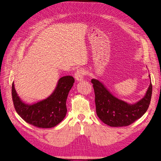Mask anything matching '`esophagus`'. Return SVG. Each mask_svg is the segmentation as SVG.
I'll return each mask as SVG.
<instances>
[{
    "instance_id": "obj_1",
    "label": "esophagus",
    "mask_w": 161,
    "mask_h": 161,
    "mask_svg": "<svg viewBox=\"0 0 161 161\" xmlns=\"http://www.w3.org/2000/svg\"><path fill=\"white\" fill-rule=\"evenodd\" d=\"M84 75H85L84 70H81V69H80V70H77L75 74V79L78 81H81L83 80Z\"/></svg>"
}]
</instances>
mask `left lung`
<instances>
[{
    "label": "left lung",
    "mask_w": 161,
    "mask_h": 161,
    "mask_svg": "<svg viewBox=\"0 0 161 161\" xmlns=\"http://www.w3.org/2000/svg\"><path fill=\"white\" fill-rule=\"evenodd\" d=\"M150 79V76L149 75ZM151 81V80H150ZM95 102L97 116L110 127L131 125L144 115L149 107L153 86L150 84L144 97L135 103H129L115 97L101 81L93 79Z\"/></svg>",
    "instance_id": "1"
}]
</instances>
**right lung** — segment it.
Instances as JSON below:
<instances>
[{"label": "right lung", "mask_w": 161, "mask_h": 161, "mask_svg": "<svg viewBox=\"0 0 161 161\" xmlns=\"http://www.w3.org/2000/svg\"><path fill=\"white\" fill-rule=\"evenodd\" d=\"M75 79L63 76L48 97L29 104L21 100L12 85V98L16 112L25 122L39 128H52L62 122L67 113L66 100Z\"/></svg>", "instance_id": "right-lung-1"}]
</instances>
